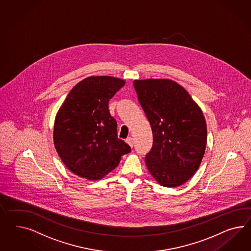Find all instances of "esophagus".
Here are the masks:
<instances>
[{"mask_svg": "<svg viewBox=\"0 0 251 251\" xmlns=\"http://www.w3.org/2000/svg\"><path fill=\"white\" fill-rule=\"evenodd\" d=\"M125 142H126V143H127V144H129V147H131V148H132V146H133V141H132V138H131V137H129V138H127Z\"/></svg>", "mask_w": 251, "mask_h": 251, "instance_id": "obj_1", "label": "esophagus"}]
</instances>
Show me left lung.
<instances>
[{
  "instance_id": "1",
  "label": "left lung",
  "mask_w": 251,
  "mask_h": 251,
  "mask_svg": "<svg viewBox=\"0 0 251 251\" xmlns=\"http://www.w3.org/2000/svg\"><path fill=\"white\" fill-rule=\"evenodd\" d=\"M133 86L153 136L152 148L145 157L148 171L164 187L182 185L198 170L205 151L203 111L174 80L141 79Z\"/></svg>"
}]
</instances>
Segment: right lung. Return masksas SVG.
Here are the masks:
<instances>
[{"label": "right lung", "mask_w": 251, "mask_h": 251, "mask_svg": "<svg viewBox=\"0 0 251 251\" xmlns=\"http://www.w3.org/2000/svg\"><path fill=\"white\" fill-rule=\"evenodd\" d=\"M125 85L109 75H91L70 90L54 119L53 141L70 172L90 181L100 180L130 151L118 138L108 101Z\"/></svg>", "instance_id": "right-lung-1"}]
</instances>
